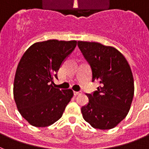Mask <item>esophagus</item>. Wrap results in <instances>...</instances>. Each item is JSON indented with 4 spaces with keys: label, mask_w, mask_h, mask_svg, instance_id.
<instances>
[{
    "label": "esophagus",
    "mask_w": 149,
    "mask_h": 149,
    "mask_svg": "<svg viewBox=\"0 0 149 149\" xmlns=\"http://www.w3.org/2000/svg\"><path fill=\"white\" fill-rule=\"evenodd\" d=\"M82 93V92L81 91H79V92H73V94H74V95H79V94Z\"/></svg>",
    "instance_id": "esophagus-1"
}]
</instances>
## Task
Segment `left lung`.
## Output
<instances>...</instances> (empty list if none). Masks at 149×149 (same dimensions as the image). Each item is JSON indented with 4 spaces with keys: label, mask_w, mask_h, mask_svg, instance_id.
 Returning a JSON list of instances; mask_svg holds the SVG:
<instances>
[{
    "label": "left lung",
    "mask_w": 149,
    "mask_h": 149,
    "mask_svg": "<svg viewBox=\"0 0 149 149\" xmlns=\"http://www.w3.org/2000/svg\"><path fill=\"white\" fill-rule=\"evenodd\" d=\"M78 47L92 70V81L99 86L86 94L88 103L81 108L92 127L110 130L124 119L130 109L134 81L128 62L118 50L98 42H78Z\"/></svg>",
    "instance_id": "left-lung-1"
}]
</instances>
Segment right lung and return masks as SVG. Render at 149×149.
Segmentation results:
<instances>
[{"label":"right lung","instance_id":"obj_1","mask_svg":"<svg viewBox=\"0 0 149 149\" xmlns=\"http://www.w3.org/2000/svg\"><path fill=\"white\" fill-rule=\"evenodd\" d=\"M77 46V41L47 40L36 42L17 66L13 97L22 117L32 126L45 127L62 117L73 95L71 89L55 88L54 79Z\"/></svg>","mask_w":149,"mask_h":149}]
</instances>
